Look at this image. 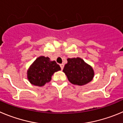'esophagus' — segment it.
Segmentation results:
<instances>
[{"mask_svg": "<svg viewBox=\"0 0 123 123\" xmlns=\"http://www.w3.org/2000/svg\"><path fill=\"white\" fill-rule=\"evenodd\" d=\"M60 67H61V70H62L63 68H64V64H60Z\"/></svg>", "mask_w": 123, "mask_h": 123, "instance_id": "obj_1", "label": "esophagus"}]
</instances>
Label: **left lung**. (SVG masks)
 I'll return each mask as SVG.
<instances>
[{
	"mask_svg": "<svg viewBox=\"0 0 123 123\" xmlns=\"http://www.w3.org/2000/svg\"><path fill=\"white\" fill-rule=\"evenodd\" d=\"M63 72L70 82L79 86L86 85L94 77L92 67L80 57L68 58Z\"/></svg>",
	"mask_w": 123,
	"mask_h": 123,
	"instance_id": "left-lung-1",
	"label": "left lung"
}]
</instances>
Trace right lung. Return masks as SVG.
Here are the masks:
<instances>
[{"label":"right lung","instance_id":"1","mask_svg":"<svg viewBox=\"0 0 123 123\" xmlns=\"http://www.w3.org/2000/svg\"><path fill=\"white\" fill-rule=\"evenodd\" d=\"M60 70V66L55 61L42 56L37 57L30 66L27 71V78L32 85L43 86L50 81L54 73Z\"/></svg>","mask_w":123,"mask_h":123}]
</instances>
